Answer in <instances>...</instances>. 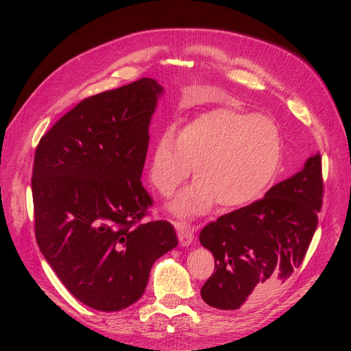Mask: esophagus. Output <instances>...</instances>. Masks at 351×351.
<instances>
[{
    "mask_svg": "<svg viewBox=\"0 0 351 351\" xmlns=\"http://www.w3.org/2000/svg\"><path fill=\"white\" fill-rule=\"evenodd\" d=\"M177 230H178V241L182 246H189V244H192L193 241V231L189 226L183 224V222H178L177 224Z\"/></svg>",
    "mask_w": 351,
    "mask_h": 351,
    "instance_id": "34e87169",
    "label": "esophagus"
}]
</instances>
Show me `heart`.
<instances>
[{
  "mask_svg": "<svg viewBox=\"0 0 351 351\" xmlns=\"http://www.w3.org/2000/svg\"><path fill=\"white\" fill-rule=\"evenodd\" d=\"M281 134L265 115L219 108L199 115L178 132H165L155 145L151 182L168 197L192 173L197 182L173 204L178 217L204 214L217 204L232 209L256 200L277 176Z\"/></svg>",
  "mask_w": 351,
  "mask_h": 351,
  "instance_id": "obj_1",
  "label": "heart"
}]
</instances>
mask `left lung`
Listing matches in <instances>:
<instances>
[{
  "label": "left lung",
  "mask_w": 351,
  "mask_h": 351,
  "mask_svg": "<svg viewBox=\"0 0 351 351\" xmlns=\"http://www.w3.org/2000/svg\"><path fill=\"white\" fill-rule=\"evenodd\" d=\"M322 196V158L316 154L262 199L204 227L199 240L215 259L214 274L200 289L204 302L236 311L289 280L309 249Z\"/></svg>",
  "instance_id": "1"
}]
</instances>
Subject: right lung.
Wrapping results in <instances>:
<instances>
[{"mask_svg": "<svg viewBox=\"0 0 351 351\" xmlns=\"http://www.w3.org/2000/svg\"><path fill=\"white\" fill-rule=\"evenodd\" d=\"M162 92L143 77L93 95L36 147V243L66 289L92 309L117 312L136 303L154 262L178 244L168 221L141 222L154 204L141 177Z\"/></svg>", "mask_w": 351, "mask_h": 351, "instance_id": "obj_1", "label": "right lung"}]
</instances>
